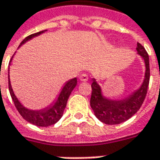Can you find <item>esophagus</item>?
<instances>
[{
	"label": "esophagus",
	"instance_id": "34e87169",
	"mask_svg": "<svg viewBox=\"0 0 160 160\" xmlns=\"http://www.w3.org/2000/svg\"><path fill=\"white\" fill-rule=\"evenodd\" d=\"M79 78H80V80L81 81H88V74H86V73L80 74Z\"/></svg>",
	"mask_w": 160,
	"mask_h": 160
}]
</instances>
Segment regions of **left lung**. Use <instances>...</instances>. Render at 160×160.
Returning <instances> with one entry per match:
<instances>
[{"mask_svg":"<svg viewBox=\"0 0 160 160\" xmlns=\"http://www.w3.org/2000/svg\"><path fill=\"white\" fill-rule=\"evenodd\" d=\"M137 51L140 56H142L144 58L145 63V75L144 82L140 88L135 91L128 97L120 101H114L105 98L102 94V89L100 86L97 84L96 80L93 79V82L91 85L92 94L90 99V106L94 110L95 117L106 124H119L127 121L138 111L145 99L150 81L149 56L141 43H138Z\"/></svg>","mask_w":160,"mask_h":160,"instance_id":"left-lung-1","label":"left lung"}]
</instances>
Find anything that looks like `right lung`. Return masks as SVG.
Instances as JSON below:
<instances>
[{
    "instance_id": "obj_1",
    "label": "right lung",
    "mask_w": 160,
    "mask_h": 160,
    "mask_svg": "<svg viewBox=\"0 0 160 160\" xmlns=\"http://www.w3.org/2000/svg\"><path fill=\"white\" fill-rule=\"evenodd\" d=\"M44 31H46V30L28 36L27 38L22 40V42L20 43L19 47L22 43L29 41L32 38H35L38 35L42 34ZM13 56H12V58H13ZM11 60H10V62H11ZM76 85H77V79L76 78L68 80L66 85L64 86V88H62L57 101L53 104H51L49 107L41 109V110H30V109H28L25 107H23L14 94L13 89L11 88V84H10V80H9V69H8V89H9V93H10L11 98L14 102L16 109L20 113V115L22 117L23 119H25L27 122H29L36 126H39V127H48L50 125L55 124L61 118L64 110L66 108L67 100L69 98L72 91L76 87Z\"/></svg>"
}]
</instances>
